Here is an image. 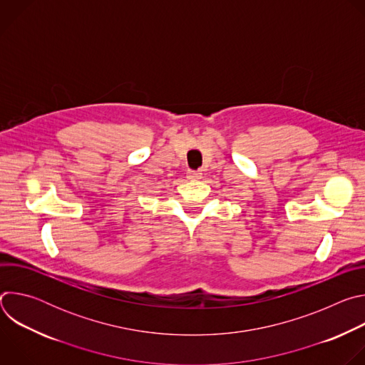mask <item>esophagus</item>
<instances>
[{"label":"esophagus","mask_w":365,"mask_h":365,"mask_svg":"<svg viewBox=\"0 0 365 365\" xmlns=\"http://www.w3.org/2000/svg\"><path fill=\"white\" fill-rule=\"evenodd\" d=\"M186 178H187L189 180H199V179L202 178V173H200V172H196V170H189V172L186 173Z\"/></svg>","instance_id":"esophagus-1"}]
</instances>
